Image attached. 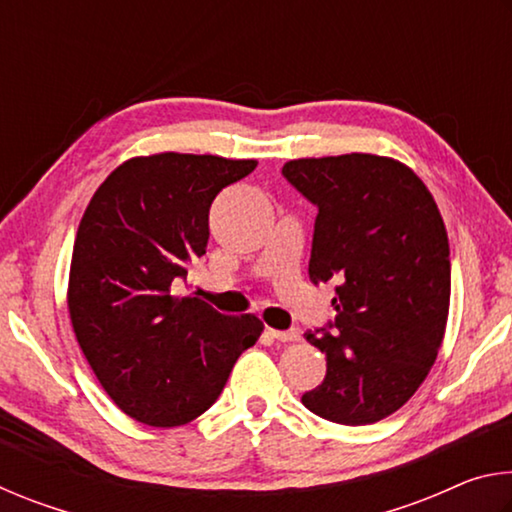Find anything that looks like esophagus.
Listing matches in <instances>:
<instances>
[{
  "label": "esophagus",
  "mask_w": 512,
  "mask_h": 512,
  "mask_svg": "<svg viewBox=\"0 0 512 512\" xmlns=\"http://www.w3.org/2000/svg\"><path fill=\"white\" fill-rule=\"evenodd\" d=\"M266 334L271 336V339L275 341H282V343H291V341H300V332L298 329H284V332H280V329H266Z\"/></svg>",
  "instance_id": "1"
}]
</instances>
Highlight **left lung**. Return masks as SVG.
<instances>
[{"mask_svg":"<svg viewBox=\"0 0 512 512\" xmlns=\"http://www.w3.org/2000/svg\"><path fill=\"white\" fill-rule=\"evenodd\" d=\"M282 176L318 207L309 280L334 282V320L307 341L327 354L311 413L361 427L388 418L429 375L452 291L449 241L422 180L393 158H302Z\"/></svg>","mask_w":512,"mask_h":512,"instance_id":"left-lung-1","label":"left lung"}]
</instances>
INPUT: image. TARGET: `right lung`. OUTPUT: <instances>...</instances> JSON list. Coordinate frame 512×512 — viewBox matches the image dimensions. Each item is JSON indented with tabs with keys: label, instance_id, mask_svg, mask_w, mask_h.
<instances>
[{
	"label": "right lung",
	"instance_id": "1",
	"mask_svg": "<svg viewBox=\"0 0 512 512\" xmlns=\"http://www.w3.org/2000/svg\"><path fill=\"white\" fill-rule=\"evenodd\" d=\"M255 167L219 155L133 158L103 180L83 214L69 318L110 400L137 422L180 427L198 418L262 334L253 314L225 316L201 298L173 296L205 255L216 194Z\"/></svg>",
	"mask_w": 512,
	"mask_h": 512
}]
</instances>
